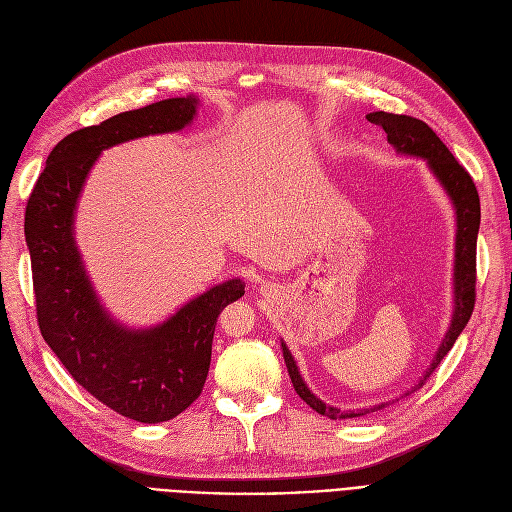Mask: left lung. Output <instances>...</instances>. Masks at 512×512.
Wrapping results in <instances>:
<instances>
[{
    "mask_svg": "<svg viewBox=\"0 0 512 512\" xmlns=\"http://www.w3.org/2000/svg\"><path fill=\"white\" fill-rule=\"evenodd\" d=\"M367 120L371 124H378L388 134V143L402 155L411 157H423L427 161L429 170L440 180L444 191L448 193L454 211H456V245H454V311L450 319V328L438 348V353L427 367L425 375L419 380V384L411 390L415 392L421 388L429 375L436 371L440 361L448 355L450 348L454 346L456 338L465 330L467 321L475 307V251H477V232H479V195L473 184V178L469 172L454 159V155L448 151V147L440 141L438 134L429 128L423 120H417L413 116H400V114H388V112H373L367 114ZM282 353L288 367V375L292 380L294 390L307 402V405L317 411L319 415H326L330 419H353L361 417L373 411L384 409L388 402L375 405L371 409H357V411H340L336 407L326 405L324 400H319L303 382L297 363L290 355L288 346L282 342Z\"/></svg>",
    "mask_w": 512,
    "mask_h": 512,
    "instance_id": "obj_1",
    "label": "left lung"
}]
</instances>
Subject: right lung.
I'll use <instances>...</instances> for the list:
<instances>
[{
  "label": "right lung",
  "instance_id": "1",
  "mask_svg": "<svg viewBox=\"0 0 512 512\" xmlns=\"http://www.w3.org/2000/svg\"><path fill=\"white\" fill-rule=\"evenodd\" d=\"M197 103L195 95L172 97L70 132L49 153L24 213L45 342L89 394L141 423L174 419L199 398L215 321L245 294V284L232 278L182 305L164 324L124 328L101 307L85 272L74 240V211L103 149L182 130L193 122Z\"/></svg>",
  "mask_w": 512,
  "mask_h": 512
}]
</instances>
